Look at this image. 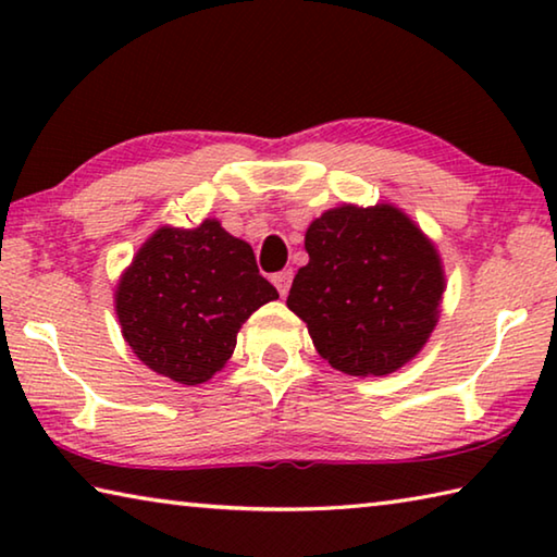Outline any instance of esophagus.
<instances>
[{"label": "esophagus", "instance_id": "obj_1", "mask_svg": "<svg viewBox=\"0 0 557 557\" xmlns=\"http://www.w3.org/2000/svg\"><path fill=\"white\" fill-rule=\"evenodd\" d=\"M272 282H275L280 297H287L289 285H292V270H282L277 275H272Z\"/></svg>", "mask_w": 557, "mask_h": 557}]
</instances>
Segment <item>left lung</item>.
Masks as SVG:
<instances>
[{
	"label": "left lung",
	"mask_w": 557,
	"mask_h": 557,
	"mask_svg": "<svg viewBox=\"0 0 557 557\" xmlns=\"http://www.w3.org/2000/svg\"><path fill=\"white\" fill-rule=\"evenodd\" d=\"M305 248L287 307L332 369L388 375L422 351L447 282L435 243L408 213L342 203L309 223Z\"/></svg>",
	"instance_id": "8db88e82"
}]
</instances>
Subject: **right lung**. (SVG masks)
Wrapping results in <instances>:
<instances>
[{"instance_id":"obj_1","label":"right lung","mask_w":557,"mask_h":557,"mask_svg":"<svg viewBox=\"0 0 557 557\" xmlns=\"http://www.w3.org/2000/svg\"><path fill=\"white\" fill-rule=\"evenodd\" d=\"M277 297L250 245L206 219L149 235L117 280L115 314L147 369L199 385L228 363L248 317Z\"/></svg>"}]
</instances>
